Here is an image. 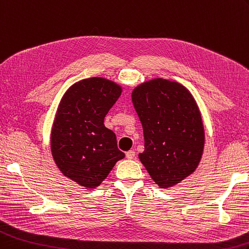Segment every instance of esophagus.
I'll use <instances>...</instances> for the list:
<instances>
[{
  "label": "esophagus",
  "instance_id": "esophagus-1",
  "mask_svg": "<svg viewBox=\"0 0 249 249\" xmlns=\"http://www.w3.org/2000/svg\"><path fill=\"white\" fill-rule=\"evenodd\" d=\"M136 156V153L134 151H128L126 153V158L127 159H134Z\"/></svg>",
  "mask_w": 249,
  "mask_h": 249
}]
</instances>
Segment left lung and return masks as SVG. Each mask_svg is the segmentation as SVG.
I'll use <instances>...</instances> for the list:
<instances>
[{"instance_id": "1", "label": "left lung", "mask_w": 249, "mask_h": 249, "mask_svg": "<svg viewBox=\"0 0 249 249\" xmlns=\"http://www.w3.org/2000/svg\"><path fill=\"white\" fill-rule=\"evenodd\" d=\"M131 101L143 127L139 159L161 189L197 169L205 147L203 119L191 92L177 82L154 78L138 85Z\"/></svg>"}]
</instances>
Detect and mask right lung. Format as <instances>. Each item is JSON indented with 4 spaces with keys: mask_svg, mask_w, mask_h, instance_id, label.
<instances>
[{
    "mask_svg": "<svg viewBox=\"0 0 249 249\" xmlns=\"http://www.w3.org/2000/svg\"><path fill=\"white\" fill-rule=\"evenodd\" d=\"M122 86L104 77L79 80L59 102L51 132V152L63 176L94 189L125 154L104 119L122 93Z\"/></svg>",
    "mask_w": 249,
    "mask_h": 249,
    "instance_id": "obj_1",
    "label": "right lung"
}]
</instances>
